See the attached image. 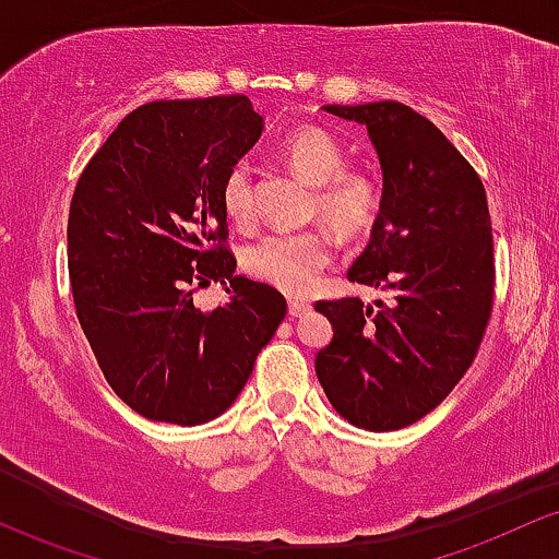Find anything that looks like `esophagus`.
Returning <instances> with one entry per match:
<instances>
[{
	"instance_id": "esophagus-1",
	"label": "esophagus",
	"mask_w": 559,
	"mask_h": 559,
	"mask_svg": "<svg viewBox=\"0 0 559 559\" xmlns=\"http://www.w3.org/2000/svg\"><path fill=\"white\" fill-rule=\"evenodd\" d=\"M306 311H311V304H308V300H300V298L287 300V313H290L293 319L295 317H304Z\"/></svg>"
}]
</instances>
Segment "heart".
Masks as SVG:
<instances>
[{
    "label": "heart",
    "mask_w": 559,
    "mask_h": 559,
    "mask_svg": "<svg viewBox=\"0 0 559 559\" xmlns=\"http://www.w3.org/2000/svg\"><path fill=\"white\" fill-rule=\"evenodd\" d=\"M282 159L313 186L308 214L324 219L340 240H360L373 233L384 212L382 177L364 167H347V151L330 130L306 124L282 141ZM227 219L248 227L255 216V169L240 159L219 186ZM332 240L324 229L269 233L242 253V269L253 280L285 293H304L330 264Z\"/></svg>",
    "instance_id": "obj_1"
}]
</instances>
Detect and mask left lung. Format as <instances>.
Returning <instances> with one entry per match:
<instances>
[{
	"label": "left lung",
	"instance_id": "left-lung-1",
	"mask_svg": "<svg viewBox=\"0 0 559 559\" xmlns=\"http://www.w3.org/2000/svg\"><path fill=\"white\" fill-rule=\"evenodd\" d=\"M366 124L384 173V212L347 280L392 304L319 300L332 321L317 353L330 403L360 429L416 424L474 364L495 304V240L481 177L435 122L400 102L324 107Z\"/></svg>",
	"mask_w": 559,
	"mask_h": 559
}]
</instances>
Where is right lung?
<instances>
[{"mask_svg":"<svg viewBox=\"0 0 559 559\" xmlns=\"http://www.w3.org/2000/svg\"><path fill=\"white\" fill-rule=\"evenodd\" d=\"M242 94L151 102L130 111L78 177L68 272L98 369L143 418L195 426L225 413L251 377L285 298L235 277L222 177L259 141ZM225 281L214 312L192 293Z\"/></svg>","mask_w":559,"mask_h":559,"instance_id":"obj_1","label":"right lung"}]
</instances>
